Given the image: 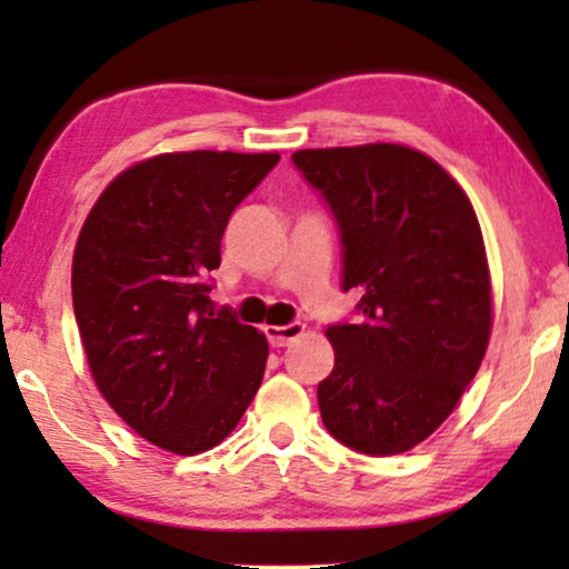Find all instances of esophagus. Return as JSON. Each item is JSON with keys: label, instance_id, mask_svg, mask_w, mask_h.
<instances>
[{"label": "esophagus", "instance_id": "34e87169", "mask_svg": "<svg viewBox=\"0 0 569 569\" xmlns=\"http://www.w3.org/2000/svg\"><path fill=\"white\" fill-rule=\"evenodd\" d=\"M306 331L302 323H287V326H267L263 333H267L271 347H287L292 339H298L300 333Z\"/></svg>", "mask_w": 569, "mask_h": 569}]
</instances>
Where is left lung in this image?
<instances>
[{"label":"left lung","instance_id":"left-lung-1","mask_svg":"<svg viewBox=\"0 0 569 569\" xmlns=\"http://www.w3.org/2000/svg\"><path fill=\"white\" fill-rule=\"evenodd\" d=\"M329 204L341 240V290L362 292L355 323H333L321 419L365 456L407 453L456 409L485 360L492 290L469 197L403 144L292 154Z\"/></svg>","mask_w":569,"mask_h":569}]
</instances>
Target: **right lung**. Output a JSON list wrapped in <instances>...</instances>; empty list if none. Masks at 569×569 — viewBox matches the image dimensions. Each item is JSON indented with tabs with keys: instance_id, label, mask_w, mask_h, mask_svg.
<instances>
[{
	"instance_id": "add662e5",
	"label": "right lung",
	"mask_w": 569,
	"mask_h": 569,
	"mask_svg": "<svg viewBox=\"0 0 569 569\" xmlns=\"http://www.w3.org/2000/svg\"><path fill=\"white\" fill-rule=\"evenodd\" d=\"M277 152H168L100 193L77 238L72 302L98 391L178 456L228 438L259 391L263 333L209 300L222 232Z\"/></svg>"
}]
</instances>
